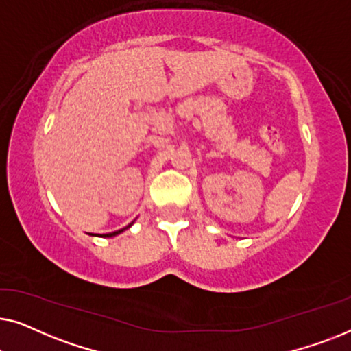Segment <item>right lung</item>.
Returning a JSON list of instances; mask_svg holds the SVG:
<instances>
[{
  "label": "right lung",
  "instance_id": "add662e5",
  "mask_svg": "<svg viewBox=\"0 0 351 351\" xmlns=\"http://www.w3.org/2000/svg\"><path fill=\"white\" fill-rule=\"evenodd\" d=\"M134 222H131L128 225V227H124V228H121V230H118V232H113V233H107V234H102V238H112V237H117V234H119V233H123L124 230H128L129 227H131ZM95 237H97V234H95Z\"/></svg>",
  "mask_w": 351,
  "mask_h": 351
}]
</instances>
